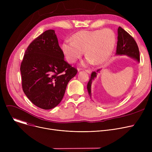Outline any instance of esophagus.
Returning <instances> with one entry per match:
<instances>
[{
	"mask_svg": "<svg viewBox=\"0 0 152 152\" xmlns=\"http://www.w3.org/2000/svg\"><path fill=\"white\" fill-rule=\"evenodd\" d=\"M86 71L87 72V73H89V74L92 73V70H91V69H86Z\"/></svg>",
	"mask_w": 152,
	"mask_h": 152,
	"instance_id": "obj_1",
	"label": "esophagus"
}]
</instances>
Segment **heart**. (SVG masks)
<instances>
[{
  "mask_svg": "<svg viewBox=\"0 0 152 152\" xmlns=\"http://www.w3.org/2000/svg\"><path fill=\"white\" fill-rule=\"evenodd\" d=\"M116 41V35L110 29L83 30L72 37V41L66 40L64 42L62 50L70 63L76 62L85 50L87 63L100 65L110 58Z\"/></svg>",
  "mask_w": 152,
  "mask_h": 152,
  "instance_id": "1",
  "label": "heart"
}]
</instances>
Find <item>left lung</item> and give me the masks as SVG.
Wrapping results in <instances>:
<instances>
[{
  "instance_id": "obj_1",
  "label": "left lung",
  "mask_w": 152,
  "mask_h": 152,
  "mask_svg": "<svg viewBox=\"0 0 152 152\" xmlns=\"http://www.w3.org/2000/svg\"><path fill=\"white\" fill-rule=\"evenodd\" d=\"M117 55H127L128 57L140 61V55L138 45L134 39L121 27L119 26L118 29V42L116 47ZM100 69H98L97 73L93 71L87 86V91L90 97H91V84L92 81L97 77V72Z\"/></svg>"
}]
</instances>
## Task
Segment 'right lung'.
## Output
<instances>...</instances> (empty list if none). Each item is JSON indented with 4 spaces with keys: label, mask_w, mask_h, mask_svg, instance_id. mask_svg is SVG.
Wrapping results in <instances>:
<instances>
[{
    "label": "right lung",
    "mask_w": 152,
    "mask_h": 152,
    "mask_svg": "<svg viewBox=\"0 0 152 152\" xmlns=\"http://www.w3.org/2000/svg\"><path fill=\"white\" fill-rule=\"evenodd\" d=\"M20 71L24 93L44 110L57 107L77 69L64 60L55 31H45L32 42L25 53Z\"/></svg>",
    "instance_id": "obj_1"
}]
</instances>
